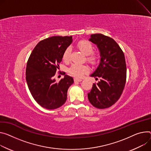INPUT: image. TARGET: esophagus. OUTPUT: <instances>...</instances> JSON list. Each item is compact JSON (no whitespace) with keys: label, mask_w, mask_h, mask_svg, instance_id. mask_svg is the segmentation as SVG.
Listing matches in <instances>:
<instances>
[{"label":"esophagus","mask_w":151,"mask_h":151,"mask_svg":"<svg viewBox=\"0 0 151 151\" xmlns=\"http://www.w3.org/2000/svg\"><path fill=\"white\" fill-rule=\"evenodd\" d=\"M83 80L81 79H78V78H74V81L75 82H81Z\"/></svg>","instance_id":"34e87169"}]
</instances>
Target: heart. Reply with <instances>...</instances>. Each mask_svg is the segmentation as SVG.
<instances>
[{
	"mask_svg": "<svg viewBox=\"0 0 151 151\" xmlns=\"http://www.w3.org/2000/svg\"><path fill=\"white\" fill-rule=\"evenodd\" d=\"M78 48L81 50V52L84 54L85 55H88L87 60L92 64H94L96 62L97 56L93 52V45L87 40H81L77 44ZM71 49L70 47H67L63 53V59L67 61L69 60L70 55ZM88 70V68L86 65L74 64L68 69L69 73L76 77L82 78L85 73H86Z\"/></svg>",
	"mask_w": 151,
	"mask_h": 151,
	"instance_id": "b5f03b06",
	"label": "heart"
}]
</instances>
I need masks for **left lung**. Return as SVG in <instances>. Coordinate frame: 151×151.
Wrapping results in <instances>:
<instances>
[{
	"instance_id": "1",
	"label": "left lung",
	"mask_w": 151,
	"mask_h": 151,
	"mask_svg": "<svg viewBox=\"0 0 151 151\" xmlns=\"http://www.w3.org/2000/svg\"><path fill=\"white\" fill-rule=\"evenodd\" d=\"M89 41L97 45L101 56L99 65L90 76L101 78V80L93 84L88 99L96 108H107L119 100L124 89L127 79L125 55L111 37L95 34L91 35Z\"/></svg>"
}]
</instances>
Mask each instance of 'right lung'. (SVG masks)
Returning a JSON list of instances; mask_svg holds the SVG:
<instances>
[{"label": "right lung", "mask_w": 151, "mask_h": 151, "mask_svg": "<svg viewBox=\"0 0 151 151\" xmlns=\"http://www.w3.org/2000/svg\"><path fill=\"white\" fill-rule=\"evenodd\" d=\"M72 41V36L51 37L40 41L30 55L26 69L27 84L35 101L45 108H58L67 100L73 78L64 73V78L56 82L53 76Z\"/></svg>", "instance_id": "right-lung-1"}]
</instances>
